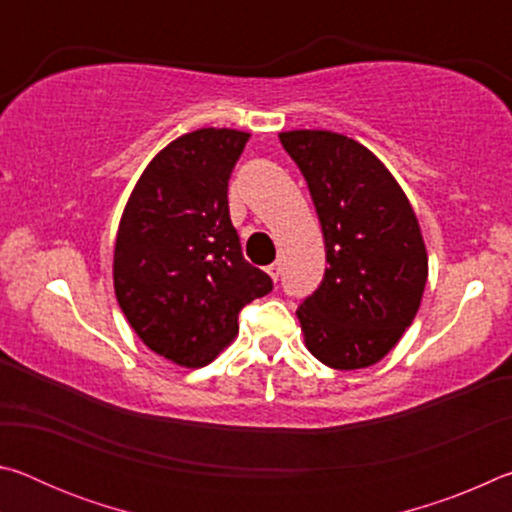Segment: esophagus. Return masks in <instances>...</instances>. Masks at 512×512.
<instances>
[{
	"mask_svg": "<svg viewBox=\"0 0 512 512\" xmlns=\"http://www.w3.org/2000/svg\"><path fill=\"white\" fill-rule=\"evenodd\" d=\"M266 271H268V275L273 277V282H277V280H280V275H282V264H280V262H275V264L268 266Z\"/></svg>",
	"mask_w": 512,
	"mask_h": 512,
	"instance_id": "esophagus-1",
	"label": "esophagus"
}]
</instances>
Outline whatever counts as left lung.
I'll return each instance as SVG.
<instances>
[{"mask_svg": "<svg viewBox=\"0 0 512 512\" xmlns=\"http://www.w3.org/2000/svg\"><path fill=\"white\" fill-rule=\"evenodd\" d=\"M280 142L307 180L327 268L298 307L305 343L336 370L368 368L413 323L429 259L409 198L375 153L332 131H289Z\"/></svg>", "mask_w": 512, "mask_h": 512, "instance_id": "1", "label": "left lung"}]
</instances>
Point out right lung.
Listing matches in <instances>:
<instances>
[{
    "label": "right lung",
    "mask_w": 512,
    "mask_h": 512,
    "mask_svg": "<svg viewBox=\"0 0 512 512\" xmlns=\"http://www.w3.org/2000/svg\"><path fill=\"white\" fill-rule=\"evenodd\" d=\"M248 133L201 128L155 155L121 214L115 296L146 348L201 368L235 339L239 311L273 291L241 255L228 180Z\"/></svg>",
    "instance_id": "obj_1"
}]
</instances>
